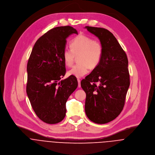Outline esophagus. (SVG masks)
<instances>
[{"label":"esophagus","instance_id":"obj_1","mask_svg":"<svg viewBox=\"0 0 155 155\" xmlns=\"http://www.w3.org/2000/svg\"><path fill=\"white\" fill-rule=\"evenodd\" d=\"M77 81H78V87H81V84H80L81 80H80L79 78H78V79H77Z\"/></svg>","mask_w":155,"mask_h":155}]
</instances>
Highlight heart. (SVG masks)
Here are the masks:
<instances>
[{"label":"heart","instance_id":"1","mask_svg":"<svg viewBox=\"0 0 155 155\" xmlns=\"http://www.w3.org/2000/svg\"><path fill=\"white\" fill-rule=\"evenodd\" d=\"M71 49H64L62 57L66 66H72L75 57L78 64L68 72L70 75L80 78L87 74L89 68L94 69L100 63L103 55L101 44L86 35H80L74 38L70 44Z\"/></svg>","mask_w":155,"mask_h":155}]
</instances>
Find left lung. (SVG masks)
<instances>
[{
  "mask_svg": "<svg viewBox=\"0 0 155 155\" xmlns=\"http://www.w3.org/2000/svg\"><path fill=\"white\" fill-rule=\"evenodd\" d=\"M97 36L103 46L98 65L81 81L86 94L85 112L87 118L97 124H106L121 112L130 86L128 59L124 51L109 30L86 26Z\"/></svg>",
  "mask_w": 155,
  "mask_h": 155,
  "instance_id": "left-lung-1",
  "label": "left lung"
}]
</instances>
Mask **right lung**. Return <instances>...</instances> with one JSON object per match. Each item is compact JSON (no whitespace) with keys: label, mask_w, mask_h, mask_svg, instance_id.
<instances>
[{"label":"right lung","mask_w":155,"mask_h":155,"mask_svg":"<svg viewBox=\"0 0 155 155\" xmlns=\"http://www.w3.org/2000/svg\"><path fill=\"white\" fill-rule=\"evenodd\" d=\"M72 34L78 32L70 26L48 31L37 40L28 61L27 95L37 116L47 124L64 119L66 101L78 86L74 76L61 80L66 73L62 54Z\"/></svg>","instance_id":"right-lung-1"}]
</instances>
